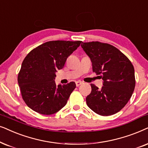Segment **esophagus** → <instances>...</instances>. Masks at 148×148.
Segmentation results:
<instances>
[{
  "label": "esophagus",
  "instance_id": "1",
  "mask_svg": "<svg viewBox=\"0 0 148 148\" xmlns=\"http://www.w3.org/2000/svg\"><path fill=\"white\" fill-rule=\"evenodd\" d=\"M82 83H83V82H81V81H80V80H78V81H76V86H79L80 84H82Z\"/></svg>",
  "mask_w": 148,
  "mask_h": 148
}]
</instances>
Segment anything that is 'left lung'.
Wrapping results in <instances>:
<instances>
[{
    "mask_svg": "<svg viewBox=\"0 0 148 148\" xmlns=\"http://www.w3.org/2000/svg\"><path fill=\"white\" fill-rule=\"evenodd\" d=\"M81 47L91 60L92 72L103 81L101 89L90 84L91 92L86 98V104L103 116L117 113L128 103L135 89L133 64L121 51L108 43L82 42Z\"/></svg>",
    "mask_w": 148,
    "mask_h": 148,
    "instance_id": "8db88e82",
    "label": "left lung"
}]
</instances>
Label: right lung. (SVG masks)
Returning a JSON list of instances; mask_svg holds the SVG:
<instances>
[{
    "label": "right lung",
    "instance_id": "obj_1",
    "mask_svg": "<svg viewBox=\"0 0 148 148\" xmlns=\"http://www.w3.org/2000/svg\"><path fill=\"white\" fill-rule=\"evenodd\" d=\"M82 41L53 40L32 50L23 60L18 84L23 101L29 108L44 115L64 108L76 88L74 82L56 85V72L64 68L67 58Z\"/></svg>",
    "mask_w": 148,
    "mask_h": 148
}]
</instances>
